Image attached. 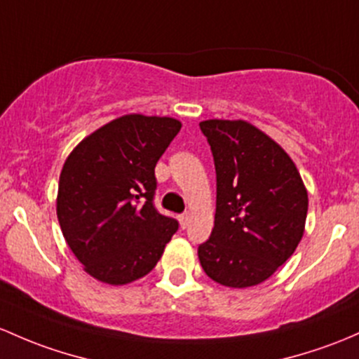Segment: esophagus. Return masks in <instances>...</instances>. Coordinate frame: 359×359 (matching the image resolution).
<instances>
[{
	"instance_id": "34e87169",
	"label": "esophagus",
	"mask_w": 359,
	"mask_h": 359,
	"mask_svg": "<svg viewBox=\"0 0 359 359\" xmlns=\"http://www.w3.org/2000/svg\"><path fill=\"white\" fill-rule=\"evenodd\" d=\"M188 222H190V214L180 215V224H181V227H183V229L188 226Z\"/></svg>"
}]
</instances>
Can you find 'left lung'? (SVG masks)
Masks as SVG:
<instances>
[{
	"label": "left lung",
	"instance_id": "8db88e82",
	"mask_svg": "<svg viewBox=\"0 0 359 359\" xmlns=\"http://www.w3.org/2000/svg\"><path fill=\"white\" fill-rule=\"evenodd\" d=\"M214 156L217 200L202 269L227 287L264 283L302 241L308 194L291 157L271 137L238 119L200 123Z\"/></svg>",
	"mask_w": 359,
	"mask_h": 359
}]
</instances>
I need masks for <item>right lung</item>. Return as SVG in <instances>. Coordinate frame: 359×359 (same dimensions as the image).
Returning a JSON list of instances; mask_svg holds the SVG:
<instances>
[{"label":"right lung","instance_id":"obj_1","mask_svg":"<svg viewBox=\"0 0 359 359\" xmlns=\"http://www.w3.org/2000/svg\"><path fill=\"white\" fill-rule=\"evenodd\" d=\"M181 130L175 118L126 114L83 138L65 161L56 214L87 273L121 286L156 267L178 221L154 205L156 164Z\"/></svg>","mask_w":359,"mask_h":359}]
</instances>
